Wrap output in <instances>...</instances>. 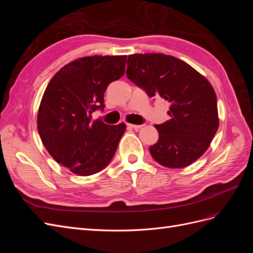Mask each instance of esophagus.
I'll return each instance as SVG.
<instances>
[{
    "mask_svg": "<svg viewBox=\"0 0 253 253\" xmlns=\"http://www.w3.org/2000/svg\"><path fill=\"white\" fill-rule=\"evenodd\" d=\"M126 126H127L128 127H131V128H134V129H139V128L142 127V125H132V124H127Z\"/></svg>",
    "mask_w": 253,
    "mask_h": 253,
    "instance_id": "34e87169",
    "label": "esophagus"
}]
</instances>
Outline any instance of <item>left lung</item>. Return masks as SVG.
<instances>
[{
    "mask_svg": "<svg viewBox=\"0 0 253 253\" xmlns=\"http://www.w3.org/2000/svg\"><path fill=\"white\" fill-rule=\"evenodd\" d=\"M126 64L129 80L149 97L170 103V120L155 126L159 139L150 147L152 157L172 169L194 163L218 128L216 95L209 81L188 63L164 53H135Z\"/></svg>",
    "mask_w": 253,
    "mask_h": 253,
    "instance_id": "left-lung-1",
    "label": "left lung"
}]
</instances>
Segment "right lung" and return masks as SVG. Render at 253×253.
Returning <instances> with one entry per match:
<instances>
[{
	"label": "right lung",
	"mask_w": 253,
	"mask_h": 253,
	"mask_svg": "<svg viewBox=\"0 0 253 253\" xmlns=\"http://www.w3.org/2000/svg\"><path fill=\"white\" fill-rule=\"evenodd\" d=\"M126 56L84 57L66 64L44 91L38 113V132L60 165L80 176L108 166L126 125H106L93 118L104 110V91L125 73Z\"/></svg>",
	"instance_id": "add662e5"
}]
</instances>
